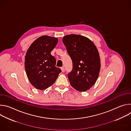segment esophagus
<instances>
[{
    "instance_id": "obj_1",
    "label": "esophagus",
    "mask_w": 131,
    "mask_h": 131,
    "mask_svg": "<svg viewBox=\"0 0 131 131\" xmlns=\"http://www.w3.org/2000/svg\"><path fill=\"white\" fill-rule=\"evenodd\" d=\"M61 70H62V71L63 72L65 71V68H64V67H62L61 68Z\"/></svg>"
}]
</instances>
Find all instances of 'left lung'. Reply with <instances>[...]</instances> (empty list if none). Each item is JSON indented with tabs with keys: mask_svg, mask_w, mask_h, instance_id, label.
<instances>
[{
	"mask_svg": "<svg viewBox=\"0 0 131 131\" xmlns=\"http://www.w3.org/2000/svg\"><path fill=\"white\" fill-rule=\"evenodd\" d=\"M63 42L72 62V69L68 73L70 83L77 91H86L95 84L99 75L98 50L91 40L79 35H66Z\"/></svg>",
	"mask_w": 131,
	"mask_h": 131,
	"instance_id": "left-lung-1",
	"label": "left lung"
}]
</instances>
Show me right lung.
<instances>
[{"mask_svg": "<svg viewBox=\"0 0 131 131\" xmlns=\"http://www.w3.org/2000/svg\"><path fill=\"white\" fill-rule=\"evenodd\" d=\"M58 42L57 38L42 36L34 41L27 51L26 73L37 89L43 90L52 85L61 72L60 68L55 66V58L51 54Z\"/></svg>", "mask_w": 131, "mask_h": 131, "instance_id": "obj_1", "label": "right lung"}]
</instances>
